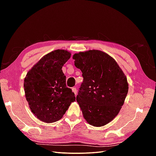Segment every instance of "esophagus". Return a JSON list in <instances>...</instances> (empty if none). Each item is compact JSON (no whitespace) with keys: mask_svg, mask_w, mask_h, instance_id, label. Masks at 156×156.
I'll return each mask as SVG.
<instances>
[{"mask_svg":"<svg viewBox=\"0 0 156 156\" xmlns=\"http://www.w3.org/2000/svg\"><path fill=\"white\" fill-rule=\"evenodd\" d=\"M72 91L74 92V93L75 94V96H76V94H77V90H76V88H72Z\"/></svg>","mask_w":156,"mask_h":156,"instance_id":"obj_1","label":"esophagus"}]
</instances>
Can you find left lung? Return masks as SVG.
Listing matches in <instances>:
<instances>
[{"mask_svg": "<svg viewBox=\"0 0 156 156\" xmlns=\"http://www.w3.org/2000/svg\"><path fill=\"white\" fill-rule=\"evenodd\" d=\"M73 59L84 78L76 97L84 118L94 127L107 125L124 104L129 89L126 76L113 58L100 50L79 52Z\"/></svg>", "mask_w": 156, "mask_h": 156, "instance_id": "8db88e82", "label": "left lung"}]
</instances>
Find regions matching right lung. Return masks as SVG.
<instances>
[{
	"label": "right lung",
	"instance_id": "add662e5",
	"mask_svg": "<svg viewBox=\"0 0 156 156\" xmlns=\"http://www.w3.org/2000/svg\"><path fill=\"white\" fill-rule=\"evenodd\" d=\"M70 52L57 49L46 54L29 70L24 80L26 99L31 112L47 123L59 121L76 97L66 87L62 66Z\"/></svg>",
	"mask_w": 156,
	"mask_h": 156
}]
</instances>
